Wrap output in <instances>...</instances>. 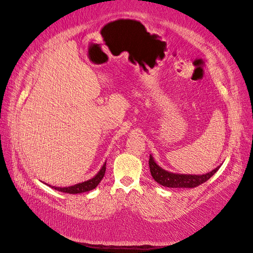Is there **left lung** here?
<instances>
[{"label": "left lung", "mask_w": 253, "mask_h": 253, "mask_svg": "<svg viewBox=\"0 0 253 253\" xmlns=\"http://www.w3.org/2000/svg\"><path fill=\"white\" fill-rule=\"evenodd\" d=\"M148 165H150V171L153 178L156 180L158 184L165 187H170V188H194V187H198L199 185L205 183L206 180H209L220 168L219 166L211 172L202 174V175L176 174L166 171L163 168H160L156 163H155L152 155H150Z\"/></svg>", "instance_id": "1"}]
</instances>
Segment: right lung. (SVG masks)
Instances as JSON below:
<instances>
[{
    "instance_id": "obj_1",
    "label": "right lung",
    "mask_w": 253,
    "mask_h": 253,
    "mask_svg": "<svg viewBox=\"0 0 253 253\" xmlns=\"http://www.w3.org/2000/svg\"><path fill=\"white\" fill-rule=\"evenodd\" d=\"M105 173H106V164L102 166L100 171L97 173L93 178L85 180V182L76 184L74 186H69V187H52V188L57 191L65 192V193H71V194L86 192V191L95 189L96 187L98 186L100 180L103 178V176H105Z\"/></svg>"
}]
</instances>
